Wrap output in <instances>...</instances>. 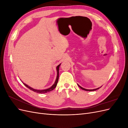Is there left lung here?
<instances>
[{
  "label": "left lung",
  "mask_w": 128,
  "mask_h": 128,
  "mask_svg": "<svg viewBox=\"0 0 128 128\" xmlns=\"http://www.w3.org/2000/svg\"><path fill=\"white\" fill-rule=\"evenodd\" d=\"M78 86L80 88H82V90H85V91H96V90H98V89H99L100 88H96V89H92V90H88V89H86V88H82V87H81L79 85H78Z\"/></svg>",
  "instance_id": "1"
}]
</instances>
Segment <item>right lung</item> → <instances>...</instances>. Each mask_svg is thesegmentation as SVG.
<instances>
[{"label": "right lung", "instance_id": "1", "mask_svg": "<svg viewBox=\"0 0 128 128\" xmlns=\"http://www.w3.org/2000/svg\"><path fill=\"white\" fill-rule=\"evenodd\" d=\"M61 64H59L58 66L56 67V71H57V76H56V80L55 81L54 83V84L53 85V86L50 87V88H48L47 89H45V90H36V89H34L32 88H31L30 86H29L28 85L26 84L25 83H24V86H26L28 88H29V89H30L31 90H32L34 92H37V93H38V94H45V93H47V92H50L52 90H53L54 89L56 86V85H57V83H58V80H59V67L60 66Z\"/></svg>", "mask_w": 128, "mask_h": 128}]
</instances>
